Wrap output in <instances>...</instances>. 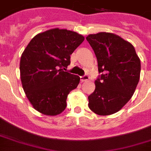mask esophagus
<instances>
[{"label":"esophagus","instance_id":"esophagus-1","mask_svg":"<svg viewBox=\"0 0 151 151\" xmlns=\"http://www.w3.org/2000/svg\"><path fill=\"white\" fill-rule=\"evenodd\" d=\"M89 77L88 75H84L83 77H81V82H85L86 81H89Z\"/></svg>","mask_w":151,"mask_h":151}]
</instances>
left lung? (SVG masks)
Masks as SVG:
<instances>
[{"instance_id":"obj_1","label":"left lung","mask_w":151,"mask_h":151,"mask_svg":"<svg viewBox=\"0 0 151 151\" xmlns=\"http://www.w3.org/2000/svg\"><path fill=\"white\" fill-rule=\"evenodd\" d=\"M94 50L101 77L89 96V109L108 116L122 109L135 92L141 73V62L132 43L118 35L99 32L86 37Z\"/></svg>"}]
</instances>
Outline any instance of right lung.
<instances>
[{"label": "right lung", "mask_w": 151, "mask_h": 151, "mask_svg": "<svg viewBox=\"0 0 151 151\" xmlns=\"http://www.w3.org/2000/svg\"><path fill=\"white\" fill-rule=\"evenodd\" d=\"M83 40L77 32L55 28L35 35L25 47L20 59V78L36 111L56 116L65 109L68 95L81 78L63 68L70 65V55Z\"/></svg>", "instance_id": "right-lung-1"}]
</instances>
